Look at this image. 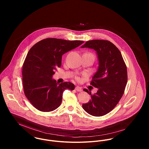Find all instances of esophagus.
Listing matches in <instances>:
<instances>
[{"mask_svg":"<svg viewBox=\"0 0 149 149\" xmlns=\"http://www.w3.org/2000/svg\"><path fill=\"white\" fill-rule=\"evenodd\" d=\"M75 89H76V91H77V92H81V91H82V89H81V87H80V86H76Z\"/></svg>","mask_w":149,"mask_h":149,"instance_id":"obj_1","label":"esophagus"}]
</instances>
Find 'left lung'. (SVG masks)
Segmentation results:
<instances>
[{"instance_id":"obj_1","label":"left lung","mask_w":149,"mask_h":149,"mask_svg":"<svg viewBox=\"0 0 149 149\" xmlns=\"http://www.w3.org/2000/svg\"><path fill=\"white\" fill-rule=\"evenodd\" d=\"M96 51L98 68L91 84L98 89L91 99L83 104L85 111L94 116H102L111 111L122 97L127 83V71L119 50L112 43L100 40L88 41L81 46Z\"/></svg>"}]
</instances>
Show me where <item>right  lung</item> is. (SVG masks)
Masks as SVG:
<instances>
[{
	"mask_svg": "<svg viewBox=\"0 0 149 149\" xmlns=\"http://www.w3.org/2000/svg\"><path fill=\"white\" fill-rule=\"evenodd\" d=\"M83 42L46 38L29 50L23 65V86L25 96L36 108L42 112L54 111L61 105L64 91L74 89L70 82L58 84L53 76L61 65L62 56Z\"/></svg>",
	"mask_w": 149,
	"mask_h": 149,
	"instance_id": "right-lung-1",
	"label": "right lung"
}]
</instances>
